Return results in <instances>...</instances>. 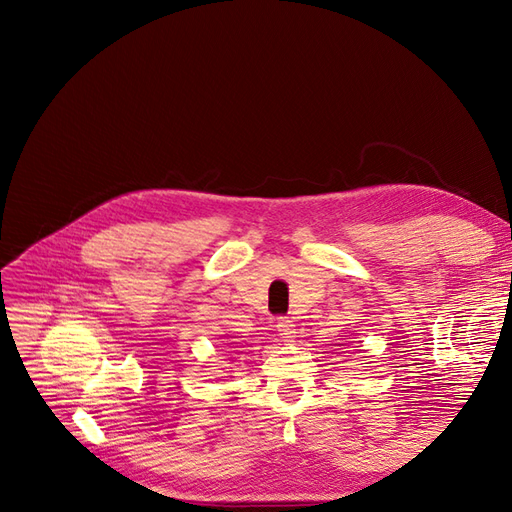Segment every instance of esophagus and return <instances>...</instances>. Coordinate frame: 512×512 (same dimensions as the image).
<instances>
[{
  "mask_svg": "<svg viewBox=\"0 0 512 512\" xmlns=\"http://www.w3.org/2000/svg\"><path fill=\"white\" fill-rule=\"evenodd\" d=\"M276 330L280 332V336H282L284 340H292V338H294V334H297V328H294V324H292V319H290V317H278V321H276Z\"/></svg>",
  "mask_w": 512,
  "mask_h": 512,
  "instance_id": "obj_1",
  "label": "esophagus"
}]
</instances>
